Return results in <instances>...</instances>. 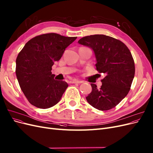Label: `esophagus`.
<instances>
[{"mask_svg": "<svg viewBox=\"0 0 153 153\" xmlns=\"http://www.w3.org/2000/svg\"><path fill=\"white\" fill-rule=\"evenodd\" d=\"M71 83H83V82L76 80H73L72 81H71Z\"/></svg>", "mask_w": 153, "mask_h": 153, "instance_id": "obj_1", "label": "esophagus"}]
</instances>
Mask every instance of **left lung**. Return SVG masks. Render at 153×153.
Returning <instances> with one entry per match:
<instances>
[{
  "mask_svg": "<svg viewBox=\"0 0 153 153\" xmlns=\"http://www.w3.org/2000/svg\"><path fill=\"white\" fill-rule=\"evenodd\" d=\"M78 42L94 51L97 71L106 75L101 88L91 83L87 102L100 111L114 108L127 96L134 78L135 63L130 50L122 41L104 35L84 36Z\"/></svg>",
  "mask_w": 153,
  "mask_h": 153,
  "instance_id": "obj_1",
  "label": "left lung"
}]
</instances>
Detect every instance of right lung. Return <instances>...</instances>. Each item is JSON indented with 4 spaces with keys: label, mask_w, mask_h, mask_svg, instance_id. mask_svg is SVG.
I'll use <instances>...</instances> for the list:
<instances>
[{
    "label": "right lung",
    "mask_w": 153,
    "mask_h": 153,
    "mask_svg": "<svg viewBox=\"0 0 153 153\" xmlns=\"http://www.w3.org/2000/svg\"><path fill=\"white\" fill-rule=\"evenodd\" d=\"M76 36L50 33L36 36L26 43L16 61V74L25 97L33 106L47 109L58 102L68 87L55 80L52 66Z\"/></svg>",
    "instance_id": "1"
}]
</instances>
